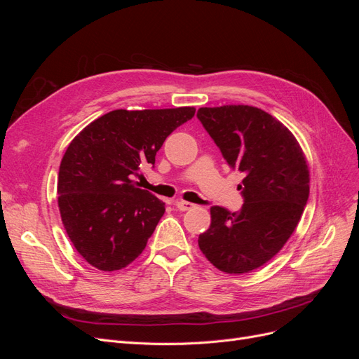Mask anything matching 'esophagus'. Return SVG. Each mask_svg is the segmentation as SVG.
Masks as SVG:
<instances>
[{
    "label": "esophagus",
    "mask_w": 359,
    "mask_h": 359,
    "mask_svg": "<svg viewBox=\"0 0 359 359\" xmlns=\"http://www.w3.org/2000/svg\"><path fill=\"white\" fill-rule=\"evenodd\" d=\"M175 206H177V208H178L180 211H187V210H191V208H193L194 203L186 202V201H177V202H175Z\"/></svg>",
    "instance_id": "esophagus-1"
}]
</instances>
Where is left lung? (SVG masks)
<instances>
[{
  "mask_svg": "<svg viewBox=\"0 0 359 359\" xmlns=\"http://www.w3.org/2000/svg\"><path fill=\"white\" fill-rule=\"evenodd\" d=\"M198 118L227 165L244 175L238 186L241 210L211 206V226L199 235V248L223 273H250L273 259L295 231L310 193L306 156L289 128L257 107H201Z\"/></svg>",
  "mask_w": 359,
  "mask_h": 359,
  "instance_id": "left-lung-1",
  "label": "left lung"
}]
</instances>
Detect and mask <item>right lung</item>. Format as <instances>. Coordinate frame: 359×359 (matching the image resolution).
<instances>
[{"label": "right lung", "mask_w": 359, "mask_h": 359, "mask_svg": "<svg viewBox=\"0 0 359 359\" xmlns=\"http://www.w3.org/2000/svg\"><path fill=\"white\" fill-rule=\"evenodd\" d=\"M194 107L116 109L86 126L61 160L58 206L78 253L100 271L123 269L144 252L165 203L135 177Z\"/></svg>", "instance_id": "right-lung-1"}]
</instances>
